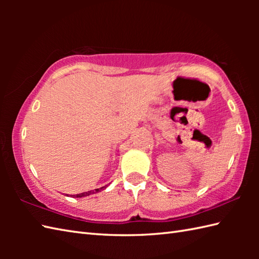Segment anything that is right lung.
<instances>
[{"label":"right lung","instance_id":"obj_1","mask_svg":"<svg viewBox=\"0 0 259 259\" xmlns=\"http://www.w3.org/2000/svg\"><path fill=\"white\" fill-rule=\"evenodd\" d=\"M107 186H103L101 187V188H98V189H95V190H89V191H84V192H81V194H76V195H70L72 196L73 198H82V197H87V196H90V195H93V194H97V192L99 191H102L103 189H106ZM68 196V195H67Z\"/></svg>","mask_w":259,"mask_h":259}]
</instances>
